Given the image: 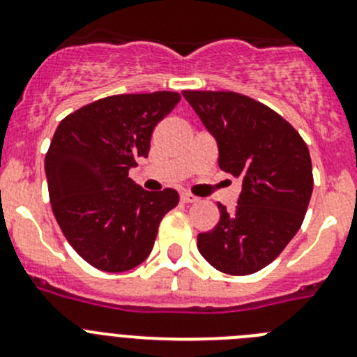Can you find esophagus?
<instances>
[{"mask_svg":"<svg viewBox=\"0 0 357 357\" xmlns=\"http://www.w3.org/2000/svg\"><path fill=\"white\" fill-rule=\"evenodd\" d=\"M181 200L184 202V204H195V202L198 200V198H196V196H192V195H189V192H182Z\"/></svg>","mask_w":357,"mask_h":357,"instance_id":"esophagus-1","label":"esophagus"}]
</instances>
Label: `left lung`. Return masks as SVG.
I'll list each match as a JSON object with an SVG mask.
<instances>
[{
	"label": "left lung",
	"mask_w": 357,
	"mask_h": 357,
	"mask_svg": "<svg viewBox=\"0 0 357 357\" xmlns=\"http://www.w3.org/2000/svg\"><path fill=\"white\" fill-rule=\"evenodd\" d=\"M218 142L219 168L243 181L235 211L218 204V225L198 251L221 273L246 276L269 266L303 225L313 191L312 159L283 116L235 91L184 90Z\"/></svg>",
	"instance_id": "left-lung-1"
}]
</instances>
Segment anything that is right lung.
<instances>
[{
    "label": "right lung",
    "instance_id": "right-lung-1",
    "mask_svg": "<svg viewBox=\"0 0 357 357\" xmlns=\"http://www.w3.org/2000/svg\"><path fill=\"white\" fill-rule=\"evenodd\" d=\"M176 91L111 96L65 116L45 153L52 212L76 253L96 269L123 273L152 251L178 192H150L129 169L149 155L155 126L178 104Z\"/></svg>",
    "mask_w": 357,
    "mask_h": 357
}]
</instances>
